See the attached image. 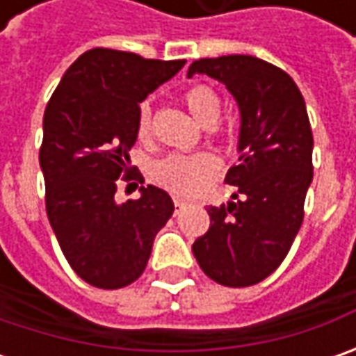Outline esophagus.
<instances>
[{"mask_svg":"<svg viewBox=\"0 0 356 356\" xmlns=\"http://www.w3.org/2000/svg\"><path fill=\"white\" fill-rule=\"evenodd\" d=\"M174 206H176V208L180 210V208H184L186 202H184V200H180V198H174Z\"/></svg>","mask_w":356,"mask_h":356,"instance_id":"1","label":"esophagus"}]
</instances>
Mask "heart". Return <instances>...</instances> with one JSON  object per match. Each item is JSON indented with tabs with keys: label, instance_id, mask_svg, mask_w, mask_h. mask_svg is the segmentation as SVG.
<instances>
[{
	"label": "heart",
	"instance_id": "heart-1",
	"mask_svg": "<svg viewBox=\"0 0 356 356\" xmlns=\"http://www.w3.org/2000/svg\"><path fill=\"white\" fill-rule=\"evenodd\" d=\"M186 106L202 124H213L220 111L222 101L218 92L210 89L208 85H196L186 90ZM152 122H150V106L144 103L138 113L136 122V134L140 140H146L150 136ZM218 170V162L212 154L200 152V154H170V156L158 160L152 168V180L160 188L168 190L176 196H194L198 194L204 186L210 182L213 174Z\"/></svg>",
	"mask_w": 356,
	"mask_h": 356
}]
</instances>
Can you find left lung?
<instances>
[{
  "mask_svg": "<svg viewBox=\"0 0 356 356\" xmlns=\"http://www.w3.org/2000/svg\"><path fill=\"white\" fill-rule=\"evenodd\" d=\"M202 73L224 83L239 108V164L226 182L236 202L210 206V227L192 252L202 271L226 287H250L271 275L303 224L313 180V134L295 81L252 55L200 59L188 76ZM240 198L238 199L237 196Z\"/></svg>",
  "mask_w": 356,
  "mask_h": 356,
  "instance_id": "left-lung-1",
  "label": "left lung"
}]
</instances>
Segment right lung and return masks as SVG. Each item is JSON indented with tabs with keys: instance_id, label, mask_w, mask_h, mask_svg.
Listing matches in <instances>:
<instances>
[{
	"instance_id": "right-lung-1",
	"label": "right lung",
	"mask_w": 356,
	"mask_h": 356,
	"mask_svg": "<svg viewBox=\"0 0 356 356\" xmlns=\"http://www.w3.org/2000/svg\"><path fill=\"white\" fill-rule=\"evenodd\" d=\"M184 63L90 49L49 99L39 150L47 218L69 266L92 287L120 289L138 280L174 212L156 186H140V198L124 204L115 192L120 180L144 182L129 166L140 103Z\"/></svg>"
}]
</instances>
